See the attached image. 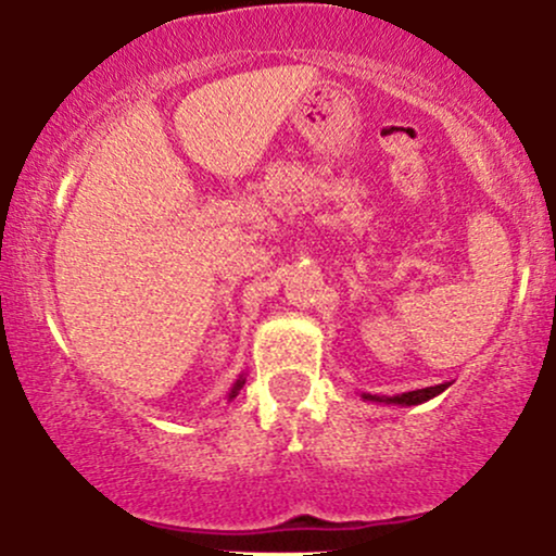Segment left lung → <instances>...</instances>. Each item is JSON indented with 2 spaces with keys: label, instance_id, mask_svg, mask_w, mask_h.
Returning <instances> with one entry per match:
<instances>
[{
  "label": "left lung",
  "instance_id": "left-lung-1",
  "mask_svg": "<svg viewBox=\"0 0 556 556\" xmlns=\"http://www.w3.org/2000/svg\"><path fill=\"white\" fill-rule=\"evenodd\" d=\"M446 387H450V381H444V384H437V387L416 389V392H402V394H394V397H379V394H368V392H363L361 397L366 400V402H379V405L410 407V405H420V402H429V400H433V397H437V394H442Z\"/></svg>",
  "mask_w": 556,
  "mask_h": 556
}]
</instances>
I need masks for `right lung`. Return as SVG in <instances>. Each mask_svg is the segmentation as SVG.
Wrapping results in <instances>:
<instances>
[{
  "instance_id": "right-lung-1",
  "label": "right lung",
  "mask_w": 556,
  "mask_h": 556,
  "mask_svg": "<svg viewBox=\"0 0 556 556\" xmlns=\"http://www.w3.org/2000/svg\"><path fill=\"white\" fill-rule=\"evenodd\" d=\"M242 384H245V376H238V381H235L232 384V389H229V394H227V400H235L240 394V389H242Z\"/></svg>"
}]
</instances>
